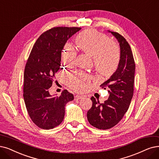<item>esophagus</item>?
<instances>
[{"instance_id": "obj_1", "label": "esophagus", "mask_w": 159, "mask_h": 159, "mask_svg": "<svg viewBox=\"0 0 159 159\" xmlns=\"http://www.w3.org/2000/svg\"><path fill=\"white\" fill-rule=\"evenodd\" d=\"M82 96H81V95H78V94H76L75 96L74 97V98H75V100H79V99H81V98H82Z\"/></svg>"}]
</instances>
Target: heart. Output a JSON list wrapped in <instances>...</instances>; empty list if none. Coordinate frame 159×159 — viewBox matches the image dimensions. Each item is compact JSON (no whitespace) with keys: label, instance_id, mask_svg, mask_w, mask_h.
<instances>
[{"label":"heart","instance_id":"b5f03b06","mask_svg":"<svg viewBox=\"0 0 159 159\" xmlns=\"http://www.w3.org/2000/svg\"><path fill=\"white\" fill-rule=\"evenodd\" d=\"M78 47L93 57L94 65L97 70L105 75L116 70L119 60L120 50L117 44L103 33L89 29L82 32L76 37ZM76 51L70 43H66L62 52V61L67 66H72L75 61ZM92 76L83 72L67 74V82L73 89L81 92L89 85Z\"/></svg>","mask_w":159,"mask_h":159}]
</instances>
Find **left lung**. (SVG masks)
I'll use <instances>...</instances> for the list:
<instances>
[{"instance_id":"left-lung-1","label":"left lung","mask_w":159,"mask_h":159,"mask_svg":"<svg viewBox=\"0 0 159 159\" xmlns=\"http://www.w3.org/2000/svg\"><path fill=\"white\" fill-rule=\"evenodd\" d=\"M107 31L119 43V62L116 72L100 85L104 89H108V99L100 104L98 100L92 97V107L87 114L89 123L102 130L116 125L127 111L133 97L135 75V62L129 43L119 33Z\"/></svg>"}]
</instances>
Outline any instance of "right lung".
<instances>
[{
	"label": "right lung",
	"instance_id": "1",
	"mask_svg": "<svg viewBox=\"0 0 159 159\" xmlns=\"http://www.w3.org/2000/svg\"><path fill=\"white\" fill-rule=\"evenodd\" d=\"M81 30L79 27H54L40 36L31 50L24 72L23 98L33 123L43 129L59 125L65 106L74 100L67 90L59 97L51 95L55 74L61 68V53L67 40Z\"/></svg>",
	"mask_w": 159,
	"mask_h": 159
}]
</instances>
